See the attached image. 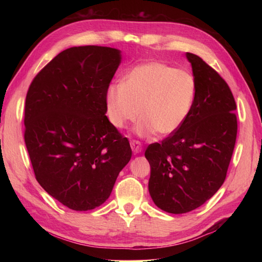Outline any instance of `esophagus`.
<instances>
[{"label":"esophagus","mask_w":262,"mask_h":262,"mask_svg":"<svg viewBox=\"0 0 262 262\" xmlns=\"http://www.w3.org/2000/svg\"><path fill=\"white\" fill-rule=\"evenodd\" d=\"M130 147L134 153H140L143 151V144L140 141H136V140L130 141Z\"/></svg>","instance_id":"obj_1"}]
</instances>
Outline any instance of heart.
<instances>
[{"instance_id": "obj_1", "label": "heart", "mask_w": 262, "mask_h": 262, "mask_svg": "<svg viewBox=\"0 0 262 262\" xmlns=\"http://www.w3.org/2000/svg\"><path fill=\"white\" fill-rule=\"evenodd\" d=\"M193 76L160 62L136 65L122 83H113L105 91V115L114 127L122 129L128 122L141 120L137 135L147 137L173 134L185 124L196 98Z\"/></svg>"}]
</instances>
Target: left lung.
<instances>
[{"label": "left lung", "instance_id": "1", "mask_svg": "<svg viewBox=\"0 0 262 262\" xmlns=\"http://www.w3.org/2000/svg\"><path fill=\"white\" fill-rule=\"evenodd\" d=\"M186 55L197 85L190 115L176 133L145 151L151 165L149 194L171 214L198 208L223 185L237 133L230 86L197 55Z\"/></svg>", "mask_w": 262, "mask_h": 262}]
</instances>
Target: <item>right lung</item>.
<instances>
[{
	"mask_svg": "<svg viewBox=\"0 0 262 262\" xmlns=\"http://www.w3.org/2000/svg\"><path fill=\"white\" fill-rule=\"evenodd\" d=\"M120 58L110 47L65 49L28 89L25 143L35 177L73 210L103 204L132 158L127 137L105 116V91Z\"/></svg>",
	"mask_w": 262,
	"mask_h": 262,
	"instance_id": "obj_1",
	"label": "right lung"
}]
</instances>
